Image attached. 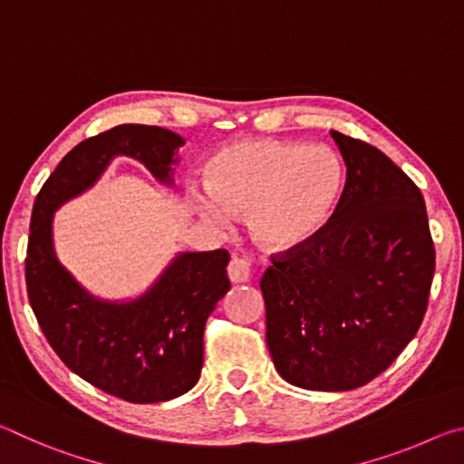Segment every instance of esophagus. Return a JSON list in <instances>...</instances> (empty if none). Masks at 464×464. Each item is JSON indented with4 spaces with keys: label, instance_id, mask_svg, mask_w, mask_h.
<instances>
[{
    "label": "esophagus",
    "instance_id": "obj_1",
    "mask_svg": "<svg viewBox=\"0 0 464 464\" xmlns=\"http://www.w3.org/2000/svg\"><path fill=\"white\" fill-rule=\"evenodd\" d=\"M231 282H247L251 276V262L247 257H237L235 256L229 262V268H227Z\"/></svg>",
    "mask_w": 464,
    "mask_h": 464
}]
</instances>
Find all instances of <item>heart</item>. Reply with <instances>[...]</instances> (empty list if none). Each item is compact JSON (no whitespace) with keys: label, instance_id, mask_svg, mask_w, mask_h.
I'll return each mask as SVG.
<instances>
[{"label":"heart","instance_id":"obj_1","mask_svg":"<svg viewBox=\"0 0 464 464\" xmlns=\"http://www.w3.org/2000/svg\"><path fill=\"white\" fill-rule=\"evenodd\" d=\"M210 194L196 196L218 227L249 213L264 246L293 249L332 221L343 190V166L332 149L274 139H241L218 149L207 166Z\"/></svg>","mask_w":464,"mask_h":464}]
</instances>
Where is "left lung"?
<instances>
[{
	"label": "left lung",
	"instance_id": "left-lung-1",
	"mask_svg": "<svg viewBox=\"0 0 464 464\" xmlns=\"http://www.w3.org/2000/svg\"><path fill=\"white\" fill-rule=\"evenodd\" d=\"M345 186L325 229L272 254L260 288L278 374L309 391H350L395 362L426 315L436 268L413 179L364 140L332 130Z\"/></svg>",
	"mask_w": 464,
	"mask_h": 464
}]
</instances>
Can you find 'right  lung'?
Returning <instances> with one entry per match:
<instances>
[{"mask_svg": "<svg viewBox=\"0 0 464 464\" xmlns=\"http://www.w3.org/2000/svg\"><path fill=\"white\" fill-rule=\"evenodd\" d=\"M182 145L176 132L147 124H121L85 139L43 184L30 218L26 290L46 342L69 371L129 403L169 401L198 382L204 325L231 288L229 254H182L137 301L104 303L57 262L53 213L96 182L114 155L135 157L169 184Z\"/></svg>", "mask_w": 464, "mask_h": 464, "instance_id": "obj_1", "label": "right lung"}]
</instances>
